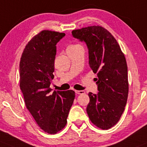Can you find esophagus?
Instances as JSON below:
<instances>
[{"instance_id":"esophagus-1","label":"esophagus","mask_w":147,"mask_h":147,"mask_svg":"<svg viewBox=\"0 0 147 147\" xmlns=\"http://www.w3.org/2000/svg\"><path fill=\"white\" fill-rule=\"evenodd\" d=\"M75 93H76V94H84L85 93V91L84 90H75Z\"/></svg>"}]
</instances>
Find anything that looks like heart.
I'll return each instance as SVG.
<instances>
[{"mask_svg": "<svg viewBox=\"0 0 147 147\" xmlns=\"http://www.w3.org/2000/svg\"><path fill=\"white\" fill-rule=\"evenodd\" d=\"M77 45H71V46H69V47L68 48H71V47H75V46H77Z\"/></svg>", "mask_w": 147, "mask_h": 147, "instance_id": "obj_1", "label": "heart"}]
</instances>
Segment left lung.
<instances>
[{
	"instance_id": "1",
	"label": "left lung",
	"mask_w": 147,
	"mask_h": 147,
	"mask_svg": "<svg viewBox=\"0 0 147 147\" xmlns=\"http://www.w3.org/2000/svg\"><path fill=\"white\" fill-rule=\"evenodd\" d=\"M88 49L89 66L97 74V94L88 93L86 111L93 125L108 129L120 119L127 100L129 83L125 55L111 33L99 25L72 31Z\"/></svg>"
}]
</instances>
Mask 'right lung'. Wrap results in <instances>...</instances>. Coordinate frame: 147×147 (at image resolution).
I'll use <instances>...</instances> for the list:
<instances>
[{"instance_id":"obj_1","label":"right lung","mask_w":147,"mask_h":147,"mask_svg":"<svg viewBox=\"0 0 147 147\" xmlns=\"http://www.w3.org/2000/svg\"><path fill=\"white\" fill-rule=\"evenodd\" d=\"M65 33L42 30L25 46L20 62V87L25 103L38 126L57 134L66 126L75 92H51L56 45Z\"/></svg>"}]
</instances>
